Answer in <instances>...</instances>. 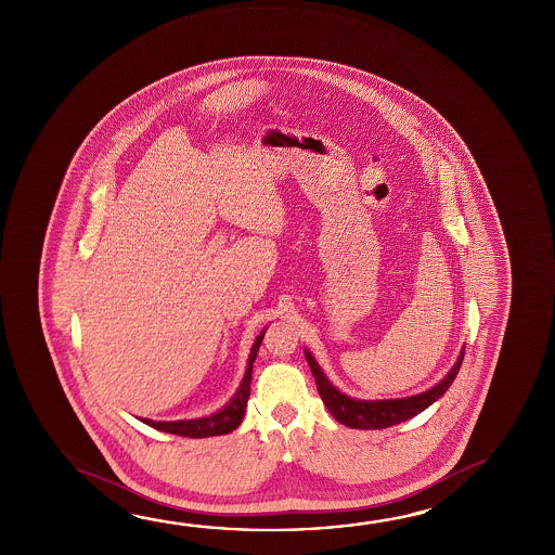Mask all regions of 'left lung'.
Masks as SVG:
<instances>
[{"label":"left lung","instance_id":"8db88e82","mask_svg":"<svg viewBox=\"0 0 555 555\" xmlns=\"http://www.w3.org/2000/svg\"><path fill=\"white\" fill-rule=\"evenodd\" d=\"M304 354L308 360L309 370L318 383V391L321 400L325 402L328 412L333 418L352 429H383V427L397 426L400 422L418 416L427 406H431L436 400L446 395L447 389L453 385L456 373L461 370L464 358V346L461 354L456 358V364L449 370L441 382L434 385L427 391L404 397V399H382V400H362L352 399L345 392L338 391L333 383L328 382L325 372L319 367L318 360L304 348Z\"/></svg>","mask_w":555,"mask_h":555}]
</instances>
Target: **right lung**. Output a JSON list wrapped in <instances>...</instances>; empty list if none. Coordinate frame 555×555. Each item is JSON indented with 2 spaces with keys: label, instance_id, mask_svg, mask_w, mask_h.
Here are the masks:
<instances>
[{
  "label": "right lung",
  "instance_id": "1",
  "mask_svg": "<svg viewBox=\"0 0 555 555\" xmlns=\"http://www.w3.org/2000/svg\"><path fill=\"white\" fill-rule=\"evenodd\" d=\"M267 333V328H263L259 336L255 338L254 346H251V352L247 358L246 373H244V379L240 383L237 391L234 392V397L230 399L224 409H220L219 412L210 414V416H203V418L193 420H173V422H155V420L141 418L143 424L146 426L155 427L166 434H173V436L182 437H212V436H227L230 431H234L246 414L247 399H249V391H251V372H254V362L259 352V346L263 343V336Z\"/></svg>",
  "mask_w": 555,
  "mask_h": 555
}]
</instances>
